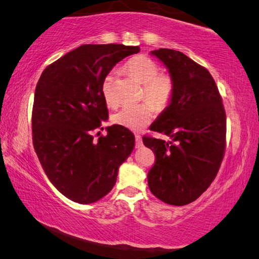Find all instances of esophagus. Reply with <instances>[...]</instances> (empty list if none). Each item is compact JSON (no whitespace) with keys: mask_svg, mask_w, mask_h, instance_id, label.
<instances>
[{"mask_svg":"<svg viewBox=\"0 0 259 259\" xmlns=\"http://www.w3.org/2000/svg\"><path fill=\"white\" fill-rule=\"evenodd\" d=\"M142 138H141V135H139V134H137L135 135V146H137V148H140V147H142Z\"/></svg>","mask_w":259,"mask_h":259,"instance_id":"esophagus-1","label":"esophagus"}]
</instances>
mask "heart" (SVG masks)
<instances>
[{"label": "heart", "mask_w": 259, "mask_h": 259, "mask_svg": "<svg viewBox=\"0 0 259 259\" xmlns=\"http://www.w3.org/2000/svg\"><path fill=\"white\" fill-rule=\"evenodd\" d=\"M125 70L143 84L142 98L148 101L125 106L112 116V121L125 128L139 131L150 124L155 109L162 111L169 106L174 97V80L169 74L159 72V66L147 56H137L126 62ZM112 77L106 76L102 81V95L108 106H116L112 94Z\"/></svg>", "instance_id": "obj_1"}]
</instances>
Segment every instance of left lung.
Here are the masks:
<instances>
[{"mask_svg": "<svg viewBox=\"0 0 259 259\" xmlns=\"http://www.w3.org/2000/svg\"><path fill=\"white\" fill-rule=\"evenodd\" d=\"M174 80V97L150 126L169 142L143 137L156 155L148 173L155 197L173 206H184L206 191L219 173L225 152L226 115L214 78L205 67L170 49L151 51Z\"/></svg>", "mask_w": 259, "mask_h": 259, "instance_id": "1", "label": "left lung"}]
</instances>
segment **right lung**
I'll use <instances>...</instances> for the list:
<instances>
[{
	"mask_svg": "<svg viewBox=\"0 0 259 259\" xmlns=\"http://www.w3.org/2000/svg\"><path fill=\"white\" fill-rule=\"evenodd\" d=\"M138 52L139 47L122 44L81 45L45 68L36 85L34 149L51 183L72 201L92 203L110 192L133 151L134 135L125 127H107L98 141L93 132L108 119L103 79Z\"/></svg>",
	"mask_w": 259,
	"mask_h": 259,
	"instance_id": "add662e5",
	"label": "right lung"
}]
</instances>
